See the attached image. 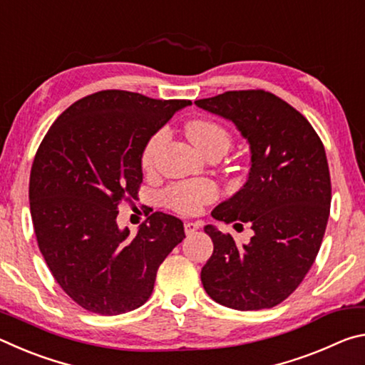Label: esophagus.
<instances>
[{
  "instance_id": "34e87169",
  "label": "esophagus",
  "mask_w": 365,
  "mask_h": 365,
  "mask_svg": "<svg viewBox=\"0 0 365 365\" xmlns=\"http://www.w3.org/2000/svg\"><path fill=\"white\" fill-rule=\"evenodd\" d=\"M197 228H200V224H197V222H185V233L187 235L195 233Z\"/></svg>"
}]
</instances>
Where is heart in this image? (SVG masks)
<instances>
[{
	"label": "heart",
	"mask_w": 365,
	"mask_h": 365,
	"mask_svg": "<svg viewBox=\"0 0 365 365\" xmlns=\"http://www.w3.org/2000/svg\"><path fill=\"white\" fill-rule=\"evenodd\" d=\"M185 133L196 146V150L205 156L212 151L225 154L232 145L230 132L222 123L211 119L190 120L185 125ZM165 141H168L165 128H159L148 138L143 151H141V168L145 170H151L154 168ZM215 196H217V188L214 187V183L207 180H193L172 185L165 193V201L177 212L196 214L202 206L214 201Z\"/></svg>",
	"instance_id": "obj_1"
}]
</instances>
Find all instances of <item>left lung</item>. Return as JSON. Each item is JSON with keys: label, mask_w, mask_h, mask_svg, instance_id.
<instances>
[{"label": "left lung", "mask_w": 365, "mask_h": 365, "mask_svg": "<svg viewBox=\"0 0 365 365\" xmlns=\"http://www.w3.org/2000/svg\"><path fill=\"white\" fill-rule=\"evenodd\" d=\"M195 104L232 120L248 140V180L212 217L255 232L240 245L205 227L214 251L201 270L202 287L238 311L274 307L299 287L322 245L331 201L324 145L304 115L269 91H225Z\"/></svg>", "instance_id": "obj_1"}]
</instances>
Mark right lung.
Returning a JSON list of instances; mask_svg holds the SVG:
<instances>
[{
    "label": "right lung",
    "mask_w": 365,
    "mask_h": 365,
    "mask_svg": "<svg viewBox=\"0 0 365 365\" xmlns=\"http://www.w3.org/2000/svg\"><path fill=\"white\" fill-rule=\"evenodd\" d=\"M190 104L103 90L67 108L43 138L29 185L35 237L54 280L86 311L117 316L145 304L185 238L174 215L154 212L130 237L117 214L137 200L148 138Z\"/></svg>",
    "instance_id": "obj_1"
}]
</instances>
